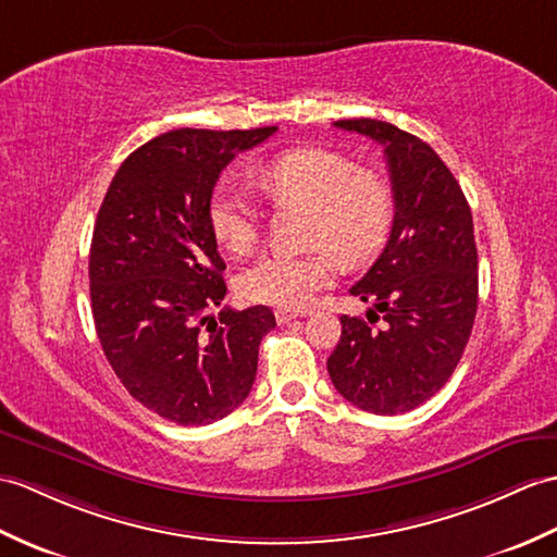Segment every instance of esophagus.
<instances>
[{
    "label": "esophagus",
    "instance_id": "obj_1",
    "mask_svg": "<svg viewBox=\"0 0 557 557\" xmlns=\"http://www.w3.org/2000/svg\"><path fill=\"white\" fill-rule=\"evenodd\" d=\"M306 315H310L308 308L306 310H289V308H277L275 310V318H277L280 325H284V322H289L294 318H306Z\"/></svg>",
    "mask_w": 557,
    "mask_h": 557
}]
</instances>
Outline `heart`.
<instances>
[{"label":"heart","instance_id":"obj_1","mask_svg":"<svg viewBox=\"0 0 557 557\" xmlns=\"http://www.w3.org/2000/svg\"><path fill=\"white\" fill-rule=\"evenodd\" d=\"M258 185L277 206L299 203L310 209L306 242L322 244L310 251H273L258 258L239 275V294L247 301L304 308L313 294L334 280L337 263L363 265L377 256L392 235L396 197L389 180L370 168L327 149H292L265 163ZM209 225L223 249L249 253L261 232V213L235 180H220L209 201Z\"/></svg>","mask_w":557,"mask_h":557}]
</instances>
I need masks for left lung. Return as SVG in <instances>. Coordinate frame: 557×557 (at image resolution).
Returning <instances> with one entry per match:
<instances>
[{
	"label": "left lung",
	"instance_id": "8db88e82",
	"mask_svg": "<svg viewBox=\"0 0 557 557\" xmlns=\"http://www.w3.org/2000/svg\"><path fill=\"white\" fill-rule=\"evenodd\" d=\"M334 125L384 147L396 218L384 251L351 287L372 304L368 320L339 318L342 339L327 372L360 410L398 416L442 389L472 334L480 292L472 211L454 173L420 137L374 119Z\"/></svg>",
	"mask_w": 557,
	"mask_h": 557
}]
</instances>
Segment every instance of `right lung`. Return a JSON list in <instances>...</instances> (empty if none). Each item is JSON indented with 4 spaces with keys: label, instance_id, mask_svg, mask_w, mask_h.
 <instances>
[{
    "label": "right lung",
    "instance_id": "obj_1",
    "mask_svg": "<svg viewBox=\"0 0 557 557\" xmlns=\"http://www.w3.org/2000/svg\"><path fill=\"white\" fill-rule=\"evenodd\" d=\"M275 131L163 133L121 163L101 201L89 247L97 337L125 389L163 420H223L253 386L275 315H211L227 287L209 201L223 168Z\"/></svg>",
    "mask_w": 557,
    "mask_h": 557
}]
</instances>
